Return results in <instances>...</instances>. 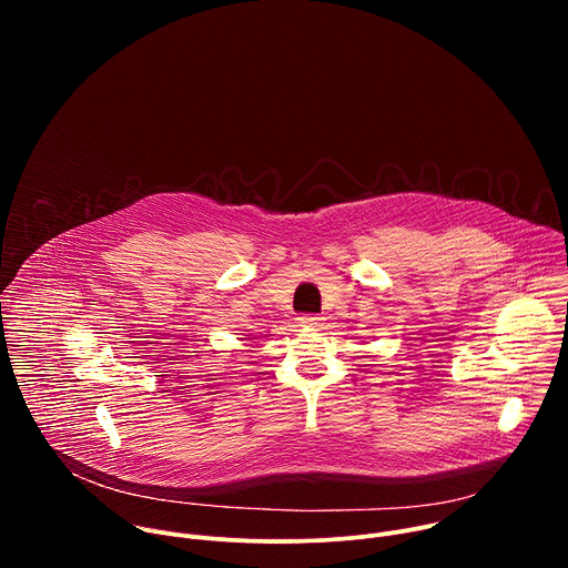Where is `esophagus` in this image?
Masks as SVG:
<instances>
[{"mask_svg": "<svg viewBox=\"0 0 568 568\" xmlns=\"http://www.w3.org/2000/svg\"><path fill=\"white\" fill-rule=\"evenodd\" d=\"M318 321H321V316H316V314H301L296 318L298 326H318Z\"/></svg>", "mask_w": 568, "mask_h": 568, "instance_id": "esophagus-1", "label": "esophagus"}]
</instances>
